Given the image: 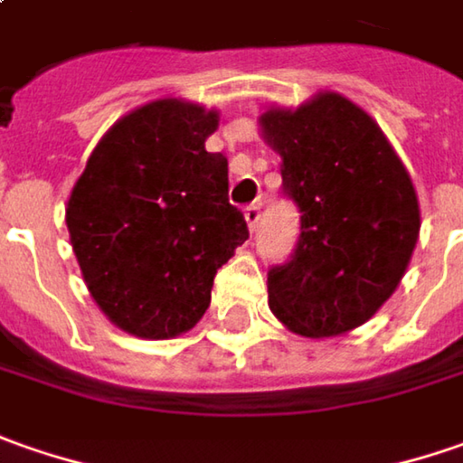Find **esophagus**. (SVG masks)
I'll use <instances>...</instances> for the list:
<instances>
[{
	"mask_svg": "<svg viewBox=\"0 0 463 463\" xmlns=\"http://www.w3.org/2000/svg\"><path fill=\"white\" fill-rule=\"evenodd\" d=\"M259 220H261V202H253V204H248L246 207L248 228L256 231V228H259Z\"/></svg>",
	"mask_w": 463,
	"mask_h": 463,
	"instance_id": "obj_1",
	"label": "esophagus"
}]
</instances>
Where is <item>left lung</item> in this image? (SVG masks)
<instances>
[{"label":"left lung","instance_id":"1","mask_svg":"<svg viewBox=\"0 0 463 463\" xmlns=\"http://www.w3.org/2000/svg\"><path fill=\"white\" fill-rule=\"evenodd\" d=\"M266 143L281 156V189L299 207V241L269 271V307L305 338L364 326L400 279L420 232L418 194L382 128L335 91L297 109L271 107Z\"/></svg>","mask_w":463,"mask_h":463}]
</instances>
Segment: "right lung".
I'll return each instance as SVG.
<instances>
[{"mask_svg":"<svg viewBox=\"0 0 463 463\" xmlns=\"http://www.w3.org/2000/svg\"><path fill=\"white\" fill-rule=\"evenodd\" d=\"M217 112L156 99L118 120L73 184L66 225L99 310L137 338H174L210 307L217 269L248 238L228 158L204 140Z\"/></svg>","mask_w":463,"mask_h":463,"instance_id":"add662e5","label":"right lung"}]
</instances>
